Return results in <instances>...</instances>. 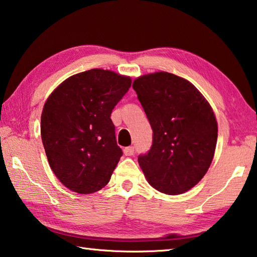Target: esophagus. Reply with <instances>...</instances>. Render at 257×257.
Wrapping results in <instances>:
<instances>
[{"mask_svg": "<svg viewBox=\"0 0 257 257\" xmlns=\"http://www.w3.org/2000/svg\"><path fill=\"white\" fill-rule=\"evenodd\" d=\"M134 152H135V149H134L133 146H128V147H125V149L123 150V153H124L125 156L134 155Z\"/></svg>", "mask_w": 257, "mask_h": 257, "instance_id": "1", "label": "esophagus"}]
</instances>
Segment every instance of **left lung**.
I'll return each instance as SVG.
<instances>
[{
    "instance_id": "8db88e82",
    "label": "left lung",
    "mask_w": 257,
    "mask_h": 257,
    "mask_svg": "<svg viewBox=\"0 0 257 257\" xmlns=\"http://www.w3.org/2000/svg\"><path fill=\"white\" fill-rule=\"evenodd\" d=\"M133 88L153 129V144L138 156L139 167L156 190L184 194L202 180L214 156L213 108L191 82L169 72L143 75Z\"/></svg>"
}]
</instances>
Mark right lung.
<instances>
[{
    "label": "right lung",
    "mask_w": 257,
    "mask_h": 257,
    "mask_svg": "<svg viewBox=\"0 0 257 257\" xmlns=\"http://www.w3.org/2000/svg\"><path fill=\"white\" fill-rule=\"evenodd\" d=\"M132 86V78L90 69L67 78L47 97L41 135L50 167L78 194L101 190L122 155L111 113Z\"/></svg>",
    "instance_id": "right-lung-1"
}]
</instances>
